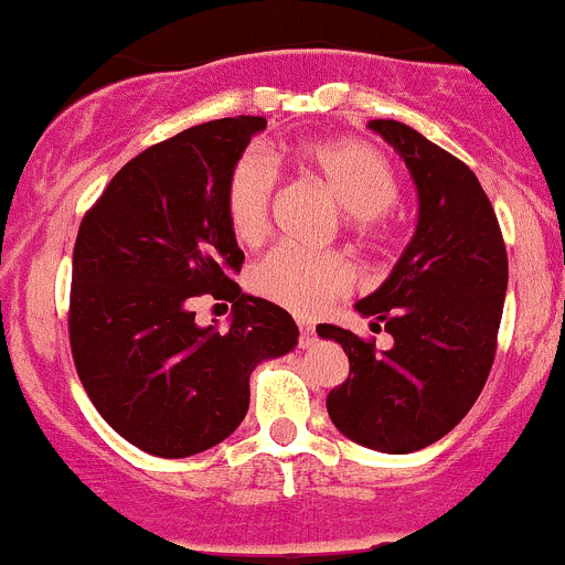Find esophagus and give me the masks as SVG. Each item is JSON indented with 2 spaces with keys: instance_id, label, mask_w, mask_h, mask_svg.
Returning <instances> with one entry per match:
<instances>
[{
  "instance_id": "esophagus-1",
  "label": "esophagus",
  "mask_w": 565,
  "mask_h": 565,
  "mask_svg": "<svg viewBox=\"0 0 565 565\" xmlns=\"http://www.w3.org/2000/svg\"><path fill=\"white\" fill-rule=\"evenodd\" d=\"M299 343L312 345L316 343V327L310 321H299Z\"/></svg>"
}]
</instances>
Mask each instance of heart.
Here are the masks:
<instances>
[{"label": "heart", "instance_id": "1", "mask_svg": "<svg viewBox=\"0 0 565 565\" xmlns=\"http://www.w3.org/2000/svg\"><path fill=\"white\" fill-rule=\"evenodd\" d=\"M296 159L332 192L345 209V225L362 244L387 238V209L398 200V175L387 156L362 139L305 142ZM277 189V167L260 150H249L233 164L225 186V211L238 242L255 244L269 231ZM255 294L299 316H316L354 285V269L338 253H299L277 247L249 275Z\"/></svg>", "mask_w": 565, "mask_h": 565}]
</instances>
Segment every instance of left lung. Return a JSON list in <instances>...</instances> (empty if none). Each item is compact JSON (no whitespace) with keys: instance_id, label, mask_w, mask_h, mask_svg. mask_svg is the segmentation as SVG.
<instances>
[{"instance_id":"1","label":"left lung","mask_w":565,"mask_h":565,"mask_svg":"<svg viewBox=\"0 0 565 565\" xmlns=\"http://www.w3.org/2000/svg\"><path fill=\"white\" fill-rule=\"evenodd\" d=\"M417 186V227L382 288L356 301L387 351L318 323L343 345L349 379L327 395L334 428L379 454H412L454 431L489 379L508 288L494 209L465 161L398 120H371Z\"/></svg>"}]
</instances>
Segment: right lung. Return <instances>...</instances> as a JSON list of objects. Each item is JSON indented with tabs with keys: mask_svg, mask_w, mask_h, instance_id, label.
I'll list each match as a JSON object with an SVG mask.
<instances>
[{
	"mask_svg": "<svg viewBox=\"0 0 565 565\" xmlns=\"http://www.w3.org/2000/svg\"><path fill=\"white\" fill-rule=\"evenodd\" d=\"M266 117L200 122L134 156L79 225L68 334L106 423L161 459L214 448L242 426L249 376L299 340L282 307L242 294L225 186ZM209 292L234 305L227 333L193 323Z\"/></svg>",
	"mask_w": 565,
	"mask_h": 565,
	"instance_id": "right-lung-1",
	"label": "right lung"
}]
</instances>
